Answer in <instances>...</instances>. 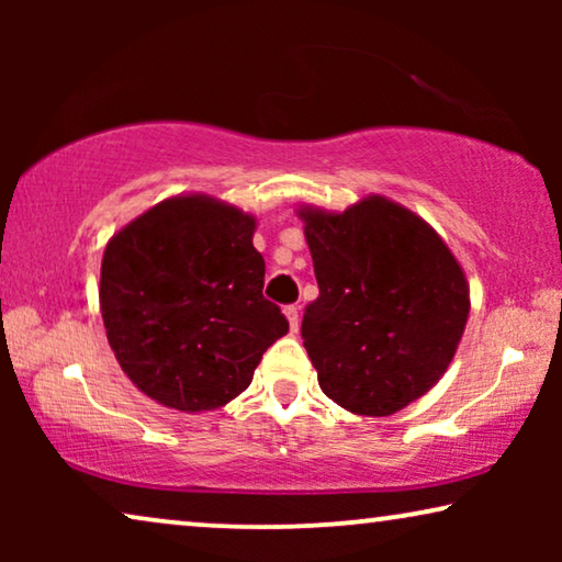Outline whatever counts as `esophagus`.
I'll return each mask as SVG.
<instances>
[{
  "instance_id": "esophagus-1",
  "label": "esophagus",
  "mask_w": 562,
  "mask_h": 562,
  "mask_svg": "<svg viewBox=\"0 0 562 562\" xmlns=\"http://www.w3.org/2000/svg\"><path fill=\"white\" fill-rule=\"evenodd\" d=\"M283 314H286L291 333H296V329H299V306L291 304V306H286V310H283Z\"/></svg>"
}]
</instances>
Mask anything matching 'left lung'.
<instances>
[{
  "instance_id": "8db88e82",
  "label": "left lung",
  "mask_w": 562,
  "mask_h": 562,
  "mask_svg": "<svg viewBox=\"0 0 562 562\" xmlns=\"http://www.w3.org/2000/svg\"><path fill=\"white\" fill-rule=\"evenodd\" d=\"M296 214L319 286L302 319L319 389L360 417H391L456 358L471 312L463 266L427 220L389 196Z\"/></svg>"
}]
</instances>
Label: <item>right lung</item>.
<instances>
[{
	"label": "right lung",
	"mask_w": 562,
	"mask_h": 562,
	"mask_svg": "<svg viewBox=\"0 0 562 562\" xmlns=\"http://www.w3.org/2000/svg\"><path fill=\"white\" fill-rule=\"evenodd\" d=\"M258 220L210 194H176L110 237L99 279L106 340L130 381L196 414L250 386L289 322L263 299Z\"/></svg>",
	"instance_id": "right-lung-1"
}]
</instances>
